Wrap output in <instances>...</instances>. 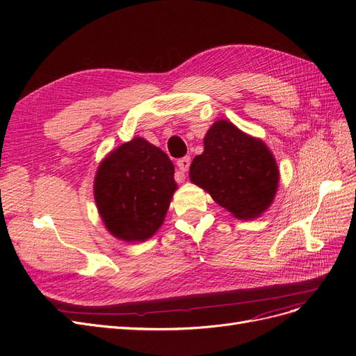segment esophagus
I'll use <instances>...</instances> for the list:
<instances>
[{
  "label": "esophagus",
  "mask_w": 356,
  "mask_h": 356,
  "mask_svg": "<svg viewBox=\"0 0 356 356\" xmlns=\"http://www.w3.org/2000/svg\"><path fill=\"white\" fill-rule=\"evenodd\" d=\"M190 163H191V159H190L188 156L182 157V159H179V160L177 161V165H178V168H179V170H181V179L186 178V177H184V172L188 170ZM178 181H179V179H178Z\"/></svg>",
  "instance_id": "obj_1"
}]
</instances>
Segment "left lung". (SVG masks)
Listing matches in <instances>:
<instances>
[{
	"instance_id": "left-lung-1",
	"label": "left lung",
	"mask_w": 356,
	"mask_h": 356,
	"mask_svg": "<svg viewBox=\"0 0 356 356\" xmlns=\"http://www.w3.org/2000/svg\"><path fill=\"white\" fill-rule=\"evenodd\" d=\"M203 147L190 166L193 184L208 191L236 218L260 217L277 190L279 169L270 149L227 120L211 126Z\"/></svg>"
}]
</instances>
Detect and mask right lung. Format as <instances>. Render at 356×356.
<instances>
[{
  "label": "right lung",
  "mask_w": 356,
  "mask_h": 356,
  "mask_svg": "<svg viewBox=\"0 0 356 356\" xmlns=\"http://www.w3.org/2000/svg\"><path fill=\"white\" fill-rule=\"evenodd\" d=\"M166 153L134 138L106 156L95 177V200L108 232L126 242H144L163 224L177 182Z\"/></svg>",
  "instance_id": "obj_1"
}]
</instances>
